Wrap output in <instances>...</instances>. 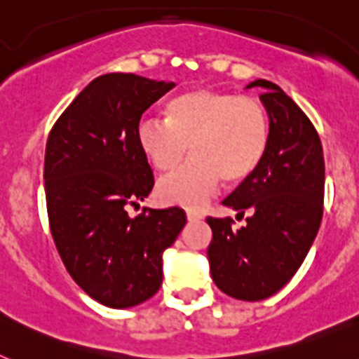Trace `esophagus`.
Segmentation results:
<instances>
[{
    "mask_svg": "<svg viewBox=\"0 0 359 359\" xmlns=\"http://www.w3.org/2000/svg\"><path fill=\"white\" fill-rule=\"evenodd\" d=\"M187 219H189V221H199V219H201V214H198V212H192V210H187Z\"/></svg>",
    "mask_w": 359,
    "mask_h": 359,
    "instance_id": "34e87169",
    "label": "esophagus"
}]
</instances>
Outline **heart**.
Instances as JSON below:
<instances>
[{"label": "heart", "mask_w": 359, "mask_h": 359, "mask_svg": "<svg viewBox=\"0 0 359 359\" xmlns=\"http://www.w3.org/2000/svg\"><path fill=\"white\" fill-rule=\"evenodd\" d=\"M165 122L142 120L136 140L158 172H170L190 152L194 160L158 187L163 201L199 207L223 180L241 185L261 167L269 147V115L257 98L196 88L170 98Z\"/></svg>", "instance_id": "obj_1"}]
</instances>
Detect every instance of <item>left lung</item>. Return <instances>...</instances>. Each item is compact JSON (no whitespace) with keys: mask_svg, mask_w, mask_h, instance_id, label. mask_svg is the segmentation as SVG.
I'll return each instance as SVG.
<instances>
[{"mask_svg":"<svg viewBox=\"0 0 359 359\" xmlns=\"http://www.w3.org/2000/svg\"><path fill=\"white\" fill-rule=\"evenodd\" d=\"M262 88L269 115V147L261 167L223 205L246 217L233 231L231 217H207L215 286L237 300H264L291 280L318 233L323 215L325 163L318 131L277 84Z\"/></svg>","mask_w":359,"mask_h":359,"instance_id":"8db88e82","label":"left lung"}]
</instances>
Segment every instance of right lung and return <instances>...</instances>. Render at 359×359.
I'll return each instance as SVG.
<instances>
[{"instance_id": "obj_1", "label": "right lung", "mask_w": 359, "mask_h": 359, "mask_svg": "<svg viewBox=\"0 0 359 359\" xmlns=\"http://www.w3.org/2000/svg\"><path fill=\"white\" fill-rule=\"evenodd\" d=\"M133 73H107L86 86L46 140L44 192L50 231L68 273L107 307L145 302L161 286V255L187 223L177 207H128L154 187L136 129L174 88Z\"/></svg>"}]
</instances>
